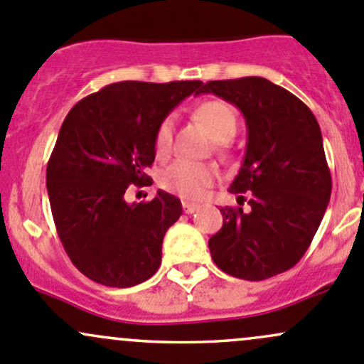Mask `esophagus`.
Returning a JSON list of instances; mask_svg holds the SVG:
<instances>
[{"instance_id": "obj_1", "label": "esophagus", "mask_w": 364, "mask_h": 364, "mask_svg": "<svg viewBox=\"0 0 364 364\" xmlns=\"http://www.w3.org/2000/svg\"><path fill=\"white\" fill-rule=\"evenodd\" d=\"M200 208L198 204H195V202H190V200H183V211H185L186 214H192L197 211V209Z\"/></svg>"}]
</instances>
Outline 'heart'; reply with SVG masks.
<instances>
[{"label":"heart","mask_w":364,"mask_h":364,"mask_svg":"<svg viewBox=\"0 0 364 364\" xmlns=\"http://www.w3.org/2000/svg\"><path fill=\"white\" fill-rule=\"evenodd\" d=\"M193 114L216 141L218 150H225L239 127V120L232 106L225 101L213 99L198 105ZM172 136H174V118L166 117L155 132V153L159 159H166L171 153ZM216 178L218 171L209 164L178 160L160 172V185L181 197L198 198L216 181Z\"/></svg>","instance_id":"b5f03b06"}]
</instances>
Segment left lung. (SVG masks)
<instances>
[{
  "mask_svg": "<svg viewBox=\"0 0 364 364\" xmlns=\"http://www.w3.org/2000/svg\"><path fill=\"white\" fill-rule=\"evenodd\" d=\"M200 94L237 106L247 127L246 155L228 192H251V208L220 209L223 227L209 239L211 258L244 281L286 272L309 250L330 202L319 124L296 95L259 76L208 82Z\"/></svg>",
  "mask_w": 364,
  "mask_h": 364,
  "instance_id": "left-lung-1",
  "label": "left lung"
}]
</instances>
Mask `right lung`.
Listing matches in <instances>:
<instances>
[{
  "label": "right lung",
  "mask_w": 364,
  "mask_h": 364,
  "mask_svg": "<svg viewBox=\"0 0 364 364\" xmlns=\"http://www.w3.org/2000/svg\"><path fill=\"white\" fill-rule=\"evenodd\" d=\"M202 87L198 80L112 83L64 118L47 166L48 198L64 250L92 281L131 288L159 270L181 200L159 190L150 202L127 204L125 192L148 185L160 122Z\"/></svg>",
  "instance_id": "add662e5"
}]
</instances>
